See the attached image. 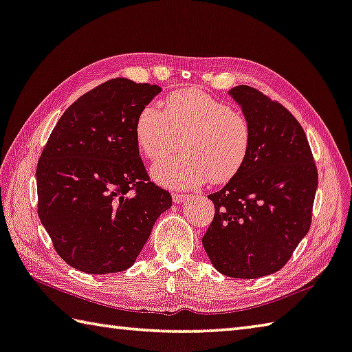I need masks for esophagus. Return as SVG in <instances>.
Returning <instances> with one entry per match:
<instances>
[{
    "label": "esophagus",
    "instance_id": "1",
    "mask_svg": "<svg viewBox=\"0 0 352 352\" xmlns=\"http://www.w3.org/2000/svg\"><path fill=\"white\" fill-rule=\"evenodd\" d=\"M188 195H184V194H178V192H174L172 194V200H174V203H177V204H180V203H184L188 200Z\"/></svg>",
    "mask_w": 352,
    "mask_h": 352
}]
</instances>
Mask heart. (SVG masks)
<instances>
[{"instance_id":"heart-1","label":"heart","mask_w":352,"mask_h":352,"mask_svg":"<svg viewBox=\"0 0 352 352\" xmlns=\"http://www.w3.org/2000/svg\"><path fill=\"white\" fill-rule=\"evenodd\" d=\"M138 151L160 162L172 154L182 137L180 157L152 168L168 188L192 189L210 180L226 183L245 166L251 152L252 127L248 117L195 87L180 89L162 101V111L144 106L133 123Z\"/></svg>"}]
</instances>
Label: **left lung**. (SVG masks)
I'll return each mask as SVG.
<instances>
[{
  "mask_svg": "<svg viewBox=\"0 0 352 352\" xmlns=\"http://www.w3.org/2000/svg\"><path fill=\"white\" fill-rule=\"evenodd\" d=\"M229 95L251 123L252 144L239 174L208 195L215 215L203 246L223 276L258 278L282 270L308 234L318 174L303 127L285 106L245 85Z\"/></svg>",
  "mask_w": 352,
  "mask_h": 352,
  "instance_id": "left-lung-1",
  "label": "left lung"
}]
</instances>
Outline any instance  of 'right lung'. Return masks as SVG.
<instances>
[{
  "mask_svg": "<svg viewBox=\"0 0 352 352\" xmlns=\"http://www.w3.org/2000/svg\"><path fill=\"white\" fill-rule=\"evenodd\" d=\"M162 87L127 78L67 107L36 166L38 217L56 254L86 274L131 267L172 197L149 180L133 123Z\"/></svg>",
  "mask_w": 352,
  "mask_h": 352,
  "instance_id": "add662e5",
  "label": "right lung"
}]
</instances>
